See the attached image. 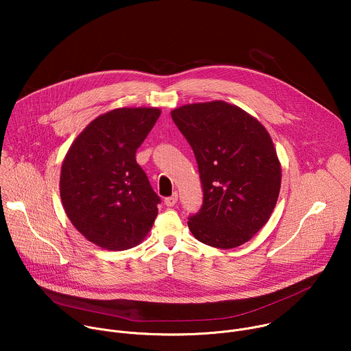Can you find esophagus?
Instances as JSON below:
<instances>
[{"label":"esophagus","instance_id":"1","mask_svg":"<svg viewBox=\"0 0 351 351\" xmlns=\"http://www.w3.org/2000/svg\"><path fill=\"white\" fill-rule=\"evenodd\" d=\"M176 202H178V194H176V193H173L172 195H169V197L165 198L167 207H173V206L176 204Z\"/></svg>","mask_w":351,"mask_h":351}]
</instances>
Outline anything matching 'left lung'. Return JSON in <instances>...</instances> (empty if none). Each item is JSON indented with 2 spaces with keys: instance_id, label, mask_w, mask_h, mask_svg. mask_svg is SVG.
<instances>
[{
  "instance_id": "left-lung-1",
  "label": "left lung",
  "mask_w": 351,
  "mask_h": 351,
  "mask_svg": "<svg viewBox=\"0 0 351 351\" xmlns=\"http://www.w3.org/2000/svg\"><path fill=\"white\" fill-rule=\"evenodd\" d=\"M198 165L203 206L189 229L204 244L233 248L269 219L280 190V164L267 129L225 101L198 103L171 112Z\"/></svg>"
}]
</instances>
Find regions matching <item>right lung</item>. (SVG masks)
I'll return each instance as SVG.
<instances>
[{
    "instance_id": "1",
    "label": "right lung",
    "mask_w": 351,
    "mask_h": 351,
    "mask_svg": "<svg viewBox=\"0 0 351 351\" xmlns=\"http://www.w3.org/2000/svg\"><path fill=\"white\" fill-rule=\"evenodd\" d=\"M158 108H118L95 118L64 160L60 191L73 226L107 250L137 245L152 229L161 203L136 149L153 129Z\"/></svg>"
}]
</instances>
